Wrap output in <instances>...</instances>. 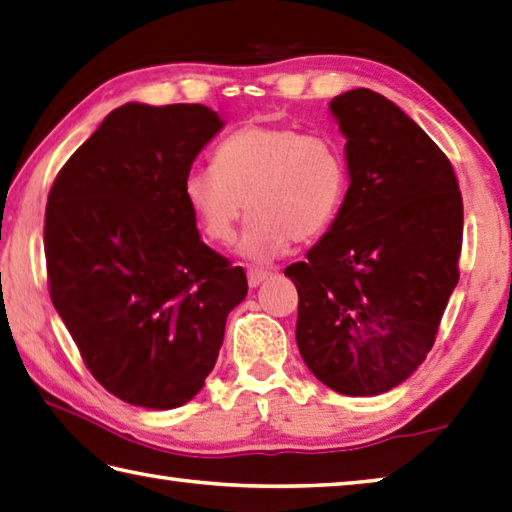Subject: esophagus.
<instances>
[{"label":"esophagus","instance_id":"esophagus-1","mask_svg":"<svg viewBox=\"0 0 512 512\" xmlns=\"http://www.w3.org/2000/svg\"><path fill=\"white\" fill-rule=\"evenodd\" d=\"M273 275L270 270H264V268H248V286L250 288H257L262 282H266V279Z\"/></svg>","mask_w":512,"mask_h":512}]
</instances>
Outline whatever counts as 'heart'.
Here are the masks:
<instances>
[{
    "instance_id": "1",
    "label": "heart",
    "mask_w": 512,
    "mask_h": 512,
    "mask_svg": "<svg viewBox=\"0 0 512 512\" xmlns=\"http://www.w3.org/2000/svg\"><path fill=\"white\" fill-rule=\"evenodd\" d=\"M348 190V164L333 139L293 126L250 124L215 150V168L188 170L182 195L202 233L217 244L235 239L250 215L242 253L257 262L284 255L330 228Z\"/></svg>"
}]
</instances>
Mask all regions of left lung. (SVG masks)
I'll return each mask as SVG.
<instances>
[{
	"label": "left lung",
	"instance_id": "left-lung-1",
	"mask_svg": "<svg viewBox=\"0 0 512 512\" xmlns=\"http://www.w3.org/2000/svg\"><path fill=\"white\" fill-rule=\"evenodd\" d=\"M350 186L333 226L288 266L297 346L319 382L350 397L402 384L435 344L459 282L464 204L455 170L402 108L368 88L330 102Z\"/></svg>",
	"mask_w": 512,
	"mask_h": 512
}]
</instances>
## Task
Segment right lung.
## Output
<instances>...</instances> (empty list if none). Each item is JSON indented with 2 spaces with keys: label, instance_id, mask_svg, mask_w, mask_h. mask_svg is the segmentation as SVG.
Instances as JSON below:
<instances>
[{
  "label": "right lung",
  "instance_id": "add662e5",
  "mask_svg": "<svg viewBox=\"0 0 512 512\" xmlns=\"http://www.w3.org/2000/svg\"><path fill=\"white\" fill-rule=\"evenodd\" d=\"M224 122L202 104H124L48 193V293L110 395L168 410L204 386L246 273L199 239L182 182Z\"/></svg>",
  "mask_w": 512,
  "mask_h": 512
}]
</instances>
